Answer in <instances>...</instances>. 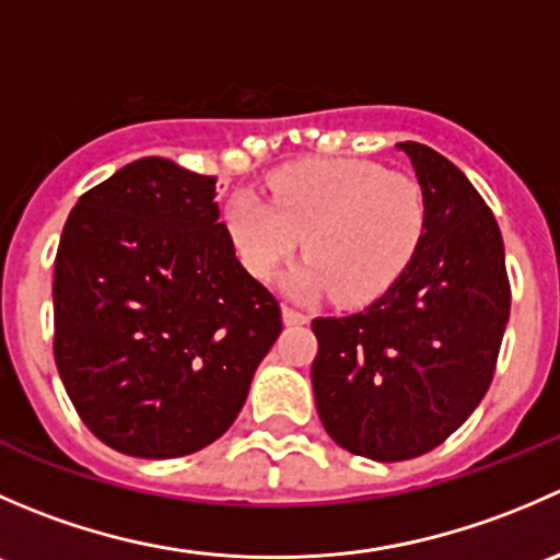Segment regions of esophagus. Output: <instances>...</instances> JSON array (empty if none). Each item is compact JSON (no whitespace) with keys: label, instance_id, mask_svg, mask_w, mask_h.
Wrapping results in <instances>:
<instances>
[{"label":"esophagus","instance_id":"obj_1","mask_svg":"<svg viewBox=\"0 0 560 560\" xmlns=\"http://www.w3.org/2000/svg\"><path fill=\"white\" fill-rule=\"evenodd\" d=\"M281 319H284V325H306L308 316L295 312V308H290V306H281Z\"/></svg>","mask_w":560,"mask_h":560}]
</instances>
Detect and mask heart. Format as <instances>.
Instances as JSON below:
<instances>
[{"instance_id":"heart-1","label":"heart","mask_w":560,"mask_h":560,"mask_svg":"<svg viewBox=\"0 0 560 560\" xmlns=\"http://www.w3.org/2000/svg\"><path fill=\"white\" fill-rule=\"evenodd\" d=\"M270 200L241 189L224 211L241 262L257 279L298 252L308 257L287 279L298 298L330 295L360 306L382 298L425 233V195L409 175L363 160H308L268 180Z\"/></svg>"}]
</instances>
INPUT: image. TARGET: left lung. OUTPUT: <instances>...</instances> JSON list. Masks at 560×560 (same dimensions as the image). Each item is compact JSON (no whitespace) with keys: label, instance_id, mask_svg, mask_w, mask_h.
I'll use <instances>...</instances> for the list:
<instances>
[{"label":"left lung","instance_id":"1","mask_svg":"<svg viewBox=\"0 0 560 560\" xmlns=\"http://www.w3.org/2000/svg\"><path fill=\"white\" fill-rule=\"evenodd\" d=\"M425 195V233L369 308L312 322V385L327 436L380 463L431 453L468 420L493 380L510 319L495 217L471 180L422 143L395 145Z\"/></svg>","mask_w":560,"mask_h":560}]
</instances>
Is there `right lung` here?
I'll return each mask as SVG.
<instances>
[{
  "mask_svg": "<svg viewBox=\"0 0 560 560\" xmlns=\"http://www.w3.org/2000/svg\"><path fill=\"white\" fill-rule=\"evenodd\" d=\"M213 197L211 175L143 156L89 189L61 230L56 369L89 431L124 455L217 442L281 332Z\"/></svg>",
  "mask_w": 560,
  "mask_h": 560,
  "instance_id": "obj_1",
  "label": "right lung"
}]
</instances>
